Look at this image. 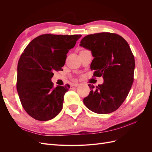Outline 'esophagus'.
Instances as JSON below:
<instances>
[{
	"mask_svg": "<svg viewBox=\"0 0 152 152\" xmlns=\"http://www.w3.org/2000/svg\"><path fill=\"white\" fill-rule=\"evenodd\" d=\"M77 86H79V84H77V83L73 84L71 86V88H74V87H77Z\"/></svg>",
	"mask_w": 152,
	"mask_h": 152,
	"instance_id": "esophagus-1",
	"label": "esophagus"
}]
</instances>
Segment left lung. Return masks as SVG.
Listing matches in <instances>:
<instances>
[{
    "label": "left lung",
    "mask_w": 152,
    "mask_h": 152,
    "mask_svg": "<svg viewBox=\"0 0 152 152\" xmlns=\"http://www.w3.org/2000/svg\"><path fill=\"white\" fill-rule=\"evenodd\" d=\"M80 46L91 51L94 57L91 69L94 75L102 76L104 82L94 89L89 84V94L83 100L86 107L96 113L115 111L123 103L134 81L135 61L127 41L116 34L88 35Z\"/></svg>",
    "instance_id": "1"
}]
</instances>
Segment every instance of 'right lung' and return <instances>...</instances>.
Segmentation results:
<instances>
[{
    "mask_svg": "<svg viewBox=\"0 0 152 152\" xmlns=\"http://www.w3.org/2000/svg\"><path fill=\"white\" fill-rule=\"evenodd\" d=\"M81 35L44 34L32 40L18 63L16 87L23 107L37 121H47L59 113L64 95L70 86H53L54 71L63 70L66 54Z\"/></svg>",
    "mask_w": 152,
    "mask_h": 152,
    "instance_id": "obj_1",
    "label": "right lung"
}]
</instances>
